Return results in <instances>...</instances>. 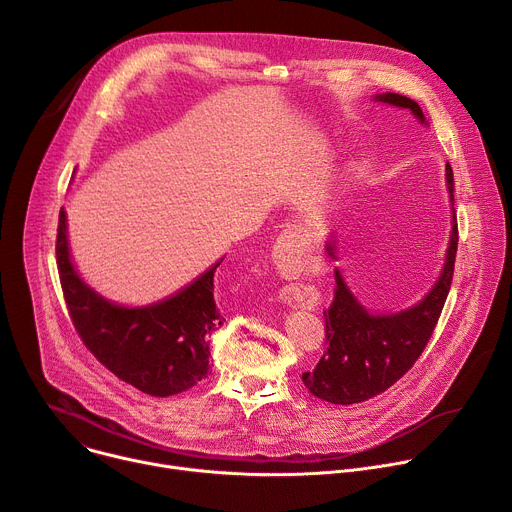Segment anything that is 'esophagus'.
Segmentation results:
<instances>
[{
  "label": "esophagus",
  "instance_id": "1",
  "mask_svg": "<svg viewBox=\"0 0 512 512\" xmlns=\"http://www.w3.org/2000/svg\"><path fill=\"white\" fill-rule=\"evenodd\" d=\"M300 241H302V231L298 227H287L279 235V239L273 247V259L281 273H285V275L298 273V269L302 265Z\"/></svg>",
  "mask_w": 512,
  "mask_h": 512
}]
</instances>
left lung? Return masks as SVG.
Segmentation results:
<instances>
[{
	"instance_id": "1",
	"label": "left lung",
	"mask_w": 512,
	"mask_h": 512,
	"mask_svg": "<svg viewBox=\"0 0 512 512\" xmlns=\"http://www.w3.org/2000/svg\"><path fill=\"white\" fill-rule=\"evenodd\" d=\"M377 101L409 109L421 123V107L403 95L385 93ZM448 190L454 200V172L446 166ZM332 255V247H328ZM458 251V218L454 216L452 237L442 277L423 298L421 304L391 316H371L344 285L340 273H334V300L324 310L326 350L314 371L302 375L306 389L328 403L352 405L373 399L395 385L421 356L437 320L442 316Z\"/></svg>"
}]
</instances>
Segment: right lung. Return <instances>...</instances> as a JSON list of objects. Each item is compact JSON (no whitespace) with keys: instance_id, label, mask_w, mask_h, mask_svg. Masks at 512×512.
Segmentation results:
<instances>
[{"instance_id":"add662e5","label":"right lung","mask_w":512,"mask_h":512,"mask_svg":"<svg viewBox=\"0 0 512 512\" xmlns=\"http://www.w3.org/2000/svg\"><path fill=\"white\" fill-rule=\"evenodd\" d=\"M56 265L72 326L117 379L145 395L170 397L208 377V338L225 322L214 302V271L221 261L170 300L148 308H119L79 279L70 263L66 216L60 210Z\"/></svg>"}]
</instances>
